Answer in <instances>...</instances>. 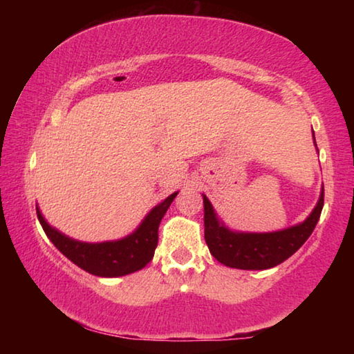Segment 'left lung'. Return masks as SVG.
I'll list each match as a JSON object with an SVG mask.
<instances>
[{
    "label": "left lung",
    "instance_id": "obj_1",
    "mask_svg": "<svg viewBox=\"0 0 354 354\" xmlns=\"http://www.w3.org/2000/svg\"><path fill=\"white\" fill-rule=\"evenodd\" d=\"M203 200H205V239L215 259L232 268L266 270L289 259L313 234L323 209L325 190H322L320 200L313 214L301 225L278 232H267V234H242L226 230L218 223L212 205L206 196H203Z\"/></svg>",
    "mask_w": 354,
    "mask_h": 354
}]
</instances>
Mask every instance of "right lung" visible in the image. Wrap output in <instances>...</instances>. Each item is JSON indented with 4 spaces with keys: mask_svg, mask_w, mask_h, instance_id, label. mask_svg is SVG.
I'll return each instance as SVG.
<instances>
[{
    "mask_svg": "<svg viewBox=\"0 0 354 354\" xmlns=\"http://www.w3.org/2000/svg\"><path fill=\"white\" fill-rule=\"evenodd\" d=\"M178 194L170 195L159 206H156L151 212L147 215L139 230L127 239L117 242L104 243H84L65 237L61 232L53 230L41 217L37 209V217L41 227H44L48 239L55 243V247L65 254L68 259L97 277H123V274L142 270L147 263L153 259L154 250L158 247V230L160 220L170 207L171 201Z\"/></svg>",
    "mask_w": 354,
    "mask_h": 354,
    "instance_id": "1",
    "label": "right lung"
}]
</instances>
